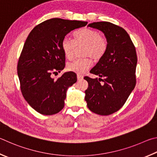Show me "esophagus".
Returning a JSON list of instances; mask_svg holds the SVG:
<instances>
[{
	"mask_svg": "<svg viewBox=\"0 0 157 157\" xmlns=\"http://www.w3.org/2000/svg\"><path fill=\"white\" fill-rule=\"evenodd\" d=\"M77 79H78V81L83 80V76L81 75V74H77Z\"/></svg>",
	"mask_w": 157,
	"mask_h": 157,
	"instance_id": "1",
	"label": "esophagus"
}]
</instances>
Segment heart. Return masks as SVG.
Wrapping results in <instances>:
<instances>
[{
	"mask_svg": "<svg viewBox=\"0 0 157 157\" xmlns=\"http://www.w3.org/2000/svg\"><path fill=\"white\" fill-rule=\"evenodd\" d=\"M74 40L68 36L63 38L61 43L62 49L65 57L71 59L74 56L76 45H85L83 56L87 57L78 59L69 63L67 69L76 74L86 71L92 65V60L98 61L102 59L108 49V40L97 30L90 28H83L74 33Z\"/></svg>",
	"mask_w": 157,
	"mask_h": 157,
	"instance_id": "obj_1",
	"label": "heart"
}]
</instances>
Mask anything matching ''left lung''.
<instances>
[{
    "label": "left lung",
    "instance_id": "obj_1",
    "mask_svg": "<svg viewBox=\"0 0 157 157\" xmlns=\"http://www.w3.org/2000/svg\"><path fill=\"white\" fill-rule=\"evenodd\" d=\"M88 26L104 33L108 49L90 71L100 78L84 77L88 83L85 99L92 112L106 116L122 108L136 86V49L121 27L105 21L90 23Z\"/></svg>",
    "mask_w": 157,
    "mask_h": 157
}]
</instances>
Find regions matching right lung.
I'll list each match as a JSON object with an SVG mask.
<instances>
[{
	"mask_svg": "<svg viewBox=\"0 0 157 157\" xmlns=\"http://www.w3.org/2000/svg\"><path fill=\"white\" fill-rule=\"evenodd\" d=\"M87 22L54 18L36 26L27 36L19 57L17 72L25 99L38 113L52 115L64 107L66 92L77 81L69 71L54 79L65 66L61 43L68 33Z\"/></svg>",
	"mask_w": 157,
	"mask_h": 157,
	"instance_id": "1",
	"label": "right lung"
}]
</instances>
